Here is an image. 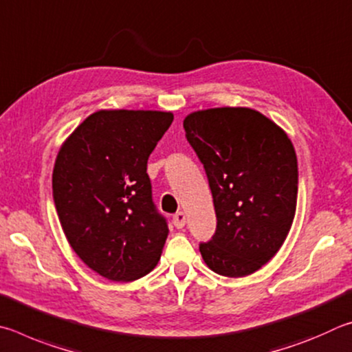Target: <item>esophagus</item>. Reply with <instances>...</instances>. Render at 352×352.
<instances>
[{
  "mask_svg": "<svg viewBox=\"0 0 352 352\" xmlns=\"http://www.w3.org/2000/svg\"><path fill=\"white\" fill-rule=\"evenodd\" d=\"M173 224H175L176 229H182V227L186 226V213L184 212L175 213V217H173Z\"/></svg>",
  "mask_w": 352,
  "mask_h": 352,
  "instance_id": "34e87169",
  "label": "esophagus"
}]
</instances>
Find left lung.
Instances as JSON below:
<instances>
[{
	"label": "left lung",
	"instance_id": "8db88e82",
	"mask_svg": "<svg viewBox=\"0 0 352 352\" xmlns=\"http://www.w3.org/2000/svg\"><path fill=\"white\" fill-rule=\"evenodd\" d=\"M188 144L204 165L217 230L199 244L213 272H256L285 243L297 208V154L287 134L250 108H213L186 117Z\"/></svg>",
	"mask_w": 352,
	"mask_h": 352
}]
</instances>
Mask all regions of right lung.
Returning a JSON list of instances; mask_svg holds the SVG:
<instances>
[{
    "label": "right lung",
    "instance_id": "add662e5",
    "mask_svg": "<svg viewBox=\"0 0 352 352\" xmlns=\"http://www.w3.org/2000/svg\"><path fill=\"white\" fill-rule=\"evenodd\" d=\"M173 122L162 111H97L60 148L52 196L71 248L113 281L156 266L168 236L153 202L146 162Z\"/></svg>",
    "mask_w": 352,
    "mask_h": 352
}]
</instances>
